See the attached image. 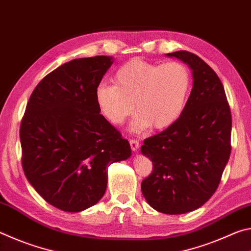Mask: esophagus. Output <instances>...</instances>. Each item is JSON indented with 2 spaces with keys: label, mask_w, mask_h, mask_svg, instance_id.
Listing matches in <instances>:
<instances>
[{
  "label": "esophagus",
  "mask_w": 251,
  "mask_h": 251,
  "mask_svg": "<svg viewBox=\"0 0 251 251\" xmlns=\"http://www.w3.org/2000/svg\"><path fill=\"white\" fill-rule=\"evenodd\" d=\"M129 145H130L131 151H136L138 150V147H139V142L137 141V139H130V141H129Z\"/></svg>",
  "instance_id": "obj_1"
}]
</instances>
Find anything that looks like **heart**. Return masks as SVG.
<instances>
[{"mask_svg": "<svg viewBox=\"0 0 251 251\" xmlns=\"http://www.w3.org/2000/svg\"><path fill=\"white\" fill-rule=\"evenodd\" d=\"M114 84H100L95 100L103 117L120 126L137 110L131 129L136 133L151 126L163 129L173 125L185 108L192 87V74L179 62L151 63L130 59L114 75Z\"/></svg>", "mask_w": 251, "mask_h": 251, "instance_id": "1", "label": "heart"}]
</instances>
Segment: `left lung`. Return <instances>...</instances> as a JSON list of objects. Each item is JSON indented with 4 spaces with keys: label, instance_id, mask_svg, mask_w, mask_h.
<instances>
[{
    "label": "left lung",
    "instance_id": "obj_1",
    "mask_svg": "<svg viewBox=\"0 0 251 251\" xmlns=\"http://www.w3.org/2000/svg\"><path fill=\"white\" fill-rule=\"evenodd\" d=\"M192 70L193 88L179 118L144 141L152 173L142 181L150 206L168 215L198 209L217 190L230 156L231 113L223 83L211 67L187 50L166 54Z\"/></svg>",
    "mask_w": 251,
    "mask_h": 251
}]
</instances>
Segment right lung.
Returning a JSON list of instances; mask_svg holds the SVG:
<instances>
[{
  "label": "right lung",
  "instance_id": "obj_1",
  "mask_svg": "<svg viewBox=\"0 0 251 251\" xmlns=\"http://www.w3.org/2000/svg\"><path fill=\"white\" fill-rule=\"evenodd\" d=\"M110 56L76 58L37 84L20 128L22 166L34 189L58 209L78 212L100 201L107 167L129 158L127 139L105 120L95 90Z\"/></svg>",
  "mask_w": 251,
  "mask_h": 251
}]
</instances>
